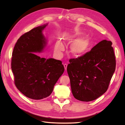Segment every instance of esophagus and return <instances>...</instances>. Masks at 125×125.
I'll return each instance as SVG.
<instances>
[{"label": "esophagus", "instance_id": "1", "mask_svg": "<svg viewBox=\"0 0 125 125\" xmlns=\"http://www.w3.org/2000/svg\"><path fill=\"white\" fill-rule=\"evenodd\" d=\"M64 69H65V70H67V64H64Z\"/></svg>", "mask_w": 125, "mask_h": 125}]
</instances>
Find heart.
Wrapping results in <instances>:
<instances>
[{
	"mask_svg": "<svg viewBox=\"0 0 125 125\" xmlns=\"http://www.w3.org/2000/svg\"><path fill=\"white\" fill-rule=\"evenodd\" d=\"M82 32H77L74 34H73L71 36L70 40H73L74 39L78 37L81 35ZM91 39L90 37L86 36L82 37L77 40H75L74 42L72 43L70 46V51L72 54L76 57L77 56H82L86 52L88 49L90 44ZM55 51L56 52H60L64 49V46L60 42H58L56 43L55 45Z\"/></svg>",
	"mask_w": 125,
	"mask_h": 125,
	"instance_id": "heart-1",
	"label": "heart"
}]
</instances>
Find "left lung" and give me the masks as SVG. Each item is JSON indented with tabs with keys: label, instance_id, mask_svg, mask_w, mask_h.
<instances>
[{
	"label": "left lung",
	"instance_id": "left-lung-1",
	"mask_svg": "<svg viewBox=\"0 0 125 125\" xmlns=\"http://www.w3.org/2000/svg\"><path fill=\"white\" fill-rule=\"evenodd\" d=\"M112 45L111 41L103 40L89 52L69 60L67 70L76 99L84 102L93 101L108 89L116 67Z\"/></svg>",
	"mask_w": 125,
	"mask_h": 125
}]
</instances>
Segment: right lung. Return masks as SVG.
Returning a JSON list of instances; mask_svg holds the SVG:
<instances>
[{"label": "right lung", "instance_id": "right-lung-1", "mask_svg": "<svg viewBox=\"0 0 125 125\" xmlns=\"http://www.w3.org/2000/svg\"><path fill=\"white\" fill-rule=\"evenodd\" d=\"M47 25L36 27L23 34L12 52L14 83L22 94L33 100L49 96L64 71L62 61L41 58L34 53L42 52L45 47L46 40L42 31Z\"/></svg>", "mask_w": 125, "mask_h": 125}]
</instances>
